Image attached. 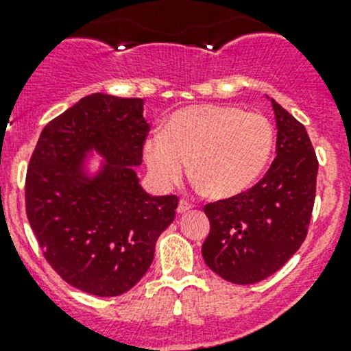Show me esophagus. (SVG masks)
I'll return each mask as SVG.
<instances>
[{"mask_svg":"<svg viewBox=\"0 0 351 351\" xmlns=\"http://www.w3.org/2000/svg\"><path fill=\"white\" fill-rule=\"evenodd\" d=\"M190 208H192V205H190L189 202H186V200H180L178 202V207H176V212H178V214H185V212H189Z\"/></svg>","mask_w":351,"mask_h":351,"instance_id":"1","label":"esophagus"}]
</instances>
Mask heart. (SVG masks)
<instances>
[{"instance_id":"obj_1","label":"heart","mask_w":351,"mask_h":351,"mask_svg":"<svg viewBox=\"0 0 351 351\" xmlns=\"http://www.w3.org/2000/svg\"><path fill=\"white\" fill-rule=\"evenodd\" d=\"M270 120L229 105H190L173 112L162 134L144 143V161L159 189L176 185L189 169L212 198L250 189L274 151Z\"/></svg>"}]
</instances>
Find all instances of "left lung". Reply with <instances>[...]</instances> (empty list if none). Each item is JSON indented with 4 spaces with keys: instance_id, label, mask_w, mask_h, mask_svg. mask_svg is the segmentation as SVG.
Returning <instances> with one entry per match:
<instances>
[{
    "instance_id": "1",
    "label": "left lung",
    "mask_w": 351,
    "mask_h": 351,
    "mask_svg": "<svg viewBox=\"0 0 351 351\" xmlns=\"http://www.w3.org/2000/svg\"><path fill=\"white\" fill-rule=\"evenodd\" d=\"M277 156L247 192L205 205L210 231L202 256L212 271L238 285L280 270L307 234L316 197L317 159L306 127L275 100Z\"/></svg>"
}]
</instances>
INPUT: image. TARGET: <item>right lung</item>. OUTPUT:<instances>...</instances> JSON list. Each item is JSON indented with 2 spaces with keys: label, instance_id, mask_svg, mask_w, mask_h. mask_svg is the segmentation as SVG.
<instances>
[{
  "label": "right lung",
  "instance_id": "1",
  "mask_svg": "<svg viewBox=\"0 0 351 351\" xmlns=\"http://www.w3.org/2000/svg\"><path fill=\"white\" fill-rule=\"evenodd\" d=\"M143 98L93 93L42 130L25 183L30 228L69 285L115 297L146 275L178 198L139 183L147 136ZM102 158L91 169L89 158Z\"/></svg>",
  "mask_w": 351,
  "mask_h": 351
}]
</instances>
